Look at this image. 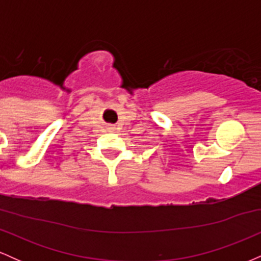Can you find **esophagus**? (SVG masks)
Masks as SVG:
<instances>
[{"instance_id": "34e87169", "label": "esophagus", "mask_w": 261, "mask_h": 261, "mask_svg": "<svg viewBox=\"0 0 261 261\" xmlns=\"http://www.w3.org/2000/svg\"><path fill=\"white\" fill-rule=\"evenodd\" d=\"M108 128H109L110 131H113V130H114V127H113V126H109V127H108Z\"/></svg>"}]
</instances>
